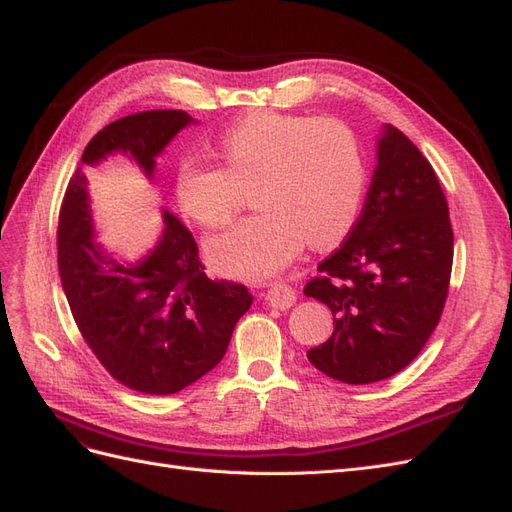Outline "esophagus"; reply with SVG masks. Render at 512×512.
Returning <instances> with one entry per match:
<instances>
[{
	"label": "esophagus",
	"instance_id": "obj_1",
	"mask_svg": "<svg viewBox=\"0 0 512 512\" xmlns=\"http://www.w3.org/2000/svg\"><path fill=\"white\" fill-rule=\"evenodd\" d=\"M267 303L275 309H290L294 303H297V292H294L292 286L275 282L267 290Z\"/></svg>",
	"mask_w": 512,
	"mask_h": 512
}]
</instances>
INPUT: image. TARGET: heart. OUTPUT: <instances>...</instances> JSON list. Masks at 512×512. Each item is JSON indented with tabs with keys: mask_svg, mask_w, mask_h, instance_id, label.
Returning a JSON list of instances; mask_svg holds the SVG:
<instances>
[{
	"mask_svg": "<svg viewBox=\"0 0 512 512\" xmlns=\"http://www.w3.org/2000/svg\"><path fill=\"white\" fill-rule=\"evenodd\" d=\"M220 160L185 156L175 192L181 209L207 228L226 224L245 190L258 211L207 243L211 262L241 280L286 269L303 243L329 250L352 230L365 196V162L344 123L312 115L252 113L222 134Z\"/></svg>",
	"mask_w": 512,
	"mask_h": 512,
	"instance_id": "b5f03b06",
	"label": "heart"
}]
</instances>
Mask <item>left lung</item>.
Masks as SVG:
<instances>
[{
  "instance_id": "obj_1",
  "label": "left lung",
  "mask_w": 512,
  "mask_h": 512,
  "mask_svg": "<svg viewBox=\"0 0 512 512\" xmlns=\"http://www.w3.org/2000/svg\"><path fill=\"white\" fill-rule=\"evenodd\" d=\"M453 269L442 185L410 138L386 126L359 220L303 288L333 312V335L307 352L346 384L395 376L438 327Z\"/></svg>"
}]
</instances>
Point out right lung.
Wrapping results in <instances>:
<instances>
[{
  "label": "right lung",
  "mask_w": 512,
  "mask_h": 512,
  "mask_svg": "<svg viewBox=\"0 0 512 512\" xmlns=\"http://www.w3.org/2000/svg\"><path fill=\"white\" fill-rule=\"evenodd\" d=\"M192 119L183 111H145L108 123L83 151V164L123 151L153 173V158ZM87 179L76 168L59 209L57 265L85 344L117 382L145 395H173L222 361L252 294L243 284L209 280L192 232L164 211V235L136 265L91 243Z\"/></svg>",
  "instance_id": "obj_1"
}]
</instances>
